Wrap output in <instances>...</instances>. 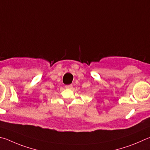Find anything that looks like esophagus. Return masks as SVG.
Wrapping results in <instances>:
<instances>
[{"label": "esophagus", "mask_w": 150, "mask_h": 150, "mask_svg": "<svg viewBox=\"0 0 150 150\" xmlns=\"http://www.w3.org/2000/svg\"><path fill=\"white\" fill-rule=\"evenodd\" d=\"M72 88H73L72 84H69V85L66 86V88H67V89H71Z\"/></svg>", "instance_id": "obj_1"}]
</instances>
